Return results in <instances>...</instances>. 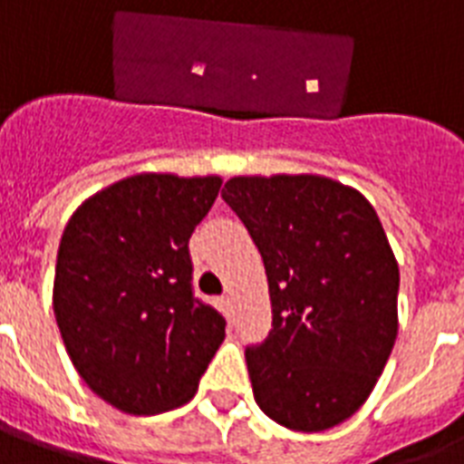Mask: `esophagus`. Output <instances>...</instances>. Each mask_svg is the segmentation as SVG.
Instances as JSON below:
<instances>
[{"label":"esophagus","instance_id":"obj_1","mask_svg":"<svg viewBox=\"0 0 464 464\" xmlns=\"http://www.w3.org/2000/svg\"><path fill=\"white\" fill-rule=\"evenodd\" d=\"M218 301H221V305H224L226 310H231V296H228V294H224V296L218 298Z\"/></svg>","mask_w":464,"mask_h":464}]
</instances>
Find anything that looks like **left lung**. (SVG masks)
<instances>
[{"mask_svg":"<svg viewBox=\"0 0 464 464\" xmlns=\"http://www.w3.org/2000/svg\"><path fill=\"white\" fill-rule=\"evenodd\" d=\"M231 207L265 262L272 330L246 349L255 402L324 431L366 402L397 337L400 269L361 192L320 175L231 178Z\"/></svg>","mask_w":464,"mask_h":464,"instance_id":"8db88e82","label":"left lung"}]
</instances>
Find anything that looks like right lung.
I'll return each mask as SVG.
<instances>
[{
	"mask_svg": "<svg viewBox=\"0 0 464 464\" xmlns=\"http://www.w3.org/2000/svg\"><path fill=\"white\" fill-rule=\"evenodd\" d=\"M221 178L132 175L74 211L62 233L53 308L72 363L127 414L195 397L226 317L192 289L189 236Z\"/></svg>",
	"mask_w": 464,
	"mask_h": 464,
	"instance_id": "1",
	"label": "right lung"
}]
</instances>
